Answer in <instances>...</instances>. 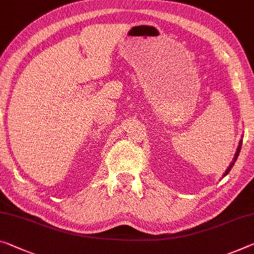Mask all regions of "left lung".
I'll list each match as a JSON object with an SVG mask.
<instances>
[{
	"label": "left lung",
	"instance_id": "obj_1",
	"mask_svg": "<svg viewBox=\"0 0 254 254\" xmlns=\"http://www.w3.org/2000/svg\"><path fill=\"white\" fill-rule=\"evenodd\" d=\"M241 146H242V141H240V144H239V148H237V151H236V154H235V157H234V162H233L231 165H229V167L227 168V171L225 172V174H224V176L225 175H227L228 173H229V171H231V168L233 167V165H234V163L236 162V159H237V157H239V155H240V151H241Z\"/></svg>",
	"mask_w": 254,
	"mask_h": 254
}]
</instances>
